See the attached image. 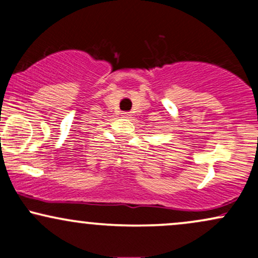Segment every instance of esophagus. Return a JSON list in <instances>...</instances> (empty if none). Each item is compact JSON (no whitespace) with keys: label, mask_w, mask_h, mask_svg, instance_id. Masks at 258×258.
Listing matches in <instances>:
<instances>
[{"label":"esophagus","mask_w":258,"mask_h":258,"mask_svg":"<svg viewBox=\"0 0 258 258\" xmlns=\"http://www.w3.org/2000/svg\"><path fill=\"white\" fill-rule=\"evenodd\" d=\"M122 117H125V119H130V117H131V114H130V112H122Z\"/></svg>","instance_id":"esophagus-1"}]
</instances>
